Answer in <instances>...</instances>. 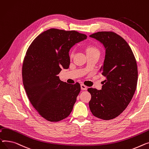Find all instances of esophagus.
<instances>
[{
	"mask_svg": "<svg viewBox=\"0 0 149 149\" xmlns=\"http://www.w3.org/2000/svg\"><path fill=\"white\" fill-rule=\"evenodd\" d=\"M81 89L82 90H86L87 89V86L84 84H81Z\"/></svg>",
	"mask_w": 149,
	"mask_h": 149,
	"instance_id": "1",
	"label": "esophagus"
}]
</instances>
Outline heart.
I'll use <instances>...</instances> for the list:
<instances>
[{"mask_svg": "<svg viewBox=\"0 0 149 149\" xmlns=\"http://www.w3.org/2000/svg\"><path fill=\"white\" fill-rule=\"evenodd\" d=\"M86 52L87 53H92V52H99L97 49L94 46H88V47H87L86 49ZM73 55V52H72V53L70 54V56H72Z\"/></svg>", "mask_w": 149, "mask_h": 149, "instance_id": "1", "label": "heart"}]
</instances>
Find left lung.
<instances>
[{
  "label": "left lung",
  "mask_w": 149,
  "mask_h": 149,
  "mask_svg": "<svg viewBox=\"0 0 149 149\" xmlns=\"http://www.w3.org/2000/svg\"><path fill=\"white\" fill-rule=\"evenodd\" d=\"M90 37L101 42L105 48L100 72L106 77L101 90L88 89L91 95L90 109L96 117L112 120L127 108L135 92L138 81L136 59L127 42L115 32H98Z\"/></svg>",
  "instance_id": "obj_1"
}]
</instances>
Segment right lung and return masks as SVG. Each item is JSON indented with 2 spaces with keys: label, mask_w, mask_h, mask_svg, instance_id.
Segmentation results:
<instances>
[{
  "label": "right lung",
  "mask_w": 149,
  "mask_h": 149,
  "mask_svg": "<svg viewBox=\"0 0 149 149\" xmlns=\"http://www.w3.org/2000/svg\"><path fill=\"white\" fill-rule=\"evenodd\" d=\"M86 38L75 31L52 28L35 38L26 52L22 66L24 88L32 105L47 121L62 120L73 109L81 85L61 81L58 74L69 67L70 49Z\"/></svg>",
  "instance_id": "obj_1"
}]
</instances>
